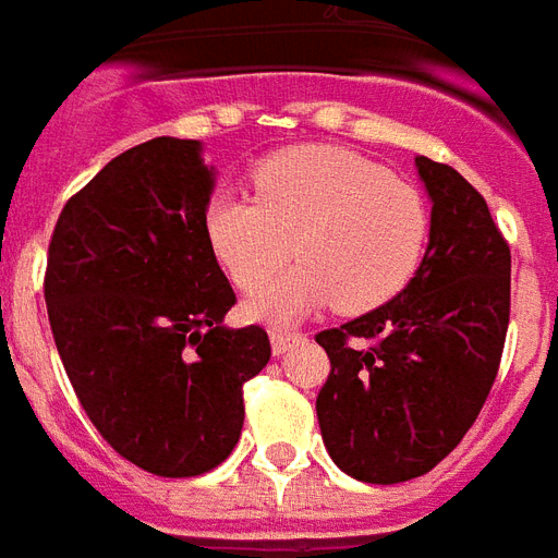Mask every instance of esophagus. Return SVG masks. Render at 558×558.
<instances>
[{
	"label": "esophagus",
	"instance_id": "esophagus-1",
	"mask_svg": "<svg viewBox=\"0 0 558 558\" xmlns=\"http://www.w3.org/2000/svg\"><path fill=\"white\" fill-rule=\"evenodd\" d=\"M306 336L303 332H288V329H274L270 332V348H274V356H284L288 351H294L296 344H303Z\"/></svg>",
	"mask_w": 558,
	"mask_h": 558
}]
</instances>
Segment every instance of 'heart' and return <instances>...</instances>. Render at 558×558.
<instances>
[{
	"instance_id": "obj_1",
	"label": "heart",
	"mask_w": 558,
	"mask_h": 558,
	"mask_svg": "<svg viewBox=\"0 0 558 558\" xmlns=\"http://www.w3.org/2000/svg\"><path fill=\"white\" fill-rule=\"evenodd\" d=\"M255 195L207 202L210 250L243 291H258L287 263L301 267L246 303L262 324H291L336 303L365 315L396 300L418 274L430 214L416 186L353 150L306 145L264 160Z\"/></svg>"
}]
</instances>
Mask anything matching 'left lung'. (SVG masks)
<instances>
[{
	"instance_id": "1",
	"label": "left lung",
	"mask_w": 558,
	"mask_h": 558,
	"mask_svg": "<svg viewBox=\"0 0 558 558\" xmlns=\"http://www.w3.org/2000/svg\"><path fill=\"white\" fill-rule=\"evenodd\" d=\"M430 198L428 250L386 306L324 329L318 422L329 458L360 482L425 475L473 428L496 380L511 252L487 202L451 166L416 157Z\"/></svg>"
}]
</instances>
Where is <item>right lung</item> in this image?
Instances as JSON below:
<instances>
[{"label": "right lung", "mask_w": 558, "mask_h": 558, "mask_svg": "<svg viewBox=\"0 0 558 558\" xmlns=\"http://www.w3.org/2000/svg\"><path fill=\"white\" fill-rule=\"evenodd\" d=\"M214 184L198 140L142 142L64 205L47 258L73 392L121 458L166 478L229 458L243 384L270 360L262 327L222 324L234 291L205 234Z\"/></svg>", "instance_id": "right-lung-1"}]
</instances>
